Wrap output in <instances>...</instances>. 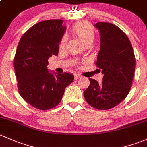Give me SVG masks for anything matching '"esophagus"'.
<instances>
[{"label":"esophagus","instance_id":"34e87169","mask_svg":"<svg viewBox=\"0 0 147 147\" xmlns=\"http://www.w3.org/2000/svg\"><path fill=\"white\" fill-rule=\"evenodd\" d=\"M82 78V76L79 75V74H76V75L74 76V78H75L76 80L79 79V78Z\"/></svg>","mask_w":147,"mask_h":147}]
</instances>
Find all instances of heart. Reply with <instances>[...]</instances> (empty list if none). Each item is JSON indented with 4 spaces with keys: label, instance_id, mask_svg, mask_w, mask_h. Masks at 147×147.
Instances as JSON below:
<instances>
[{
    "label": "heart",
    "instance_id": "b5f03b06",
    "mask_svg": "<svg viewBox=\"0 0 147 147\" xmlns=\"http://www.w3.org/2000/svg\"><path fill=\"white\" fill-rule=\"evenodd\" d=\"M74 34L78 36L84 44L93 42L94 38V31L92 26L86 22H80L74 24L71 28ZM67 42V37L65 36L61 38L59 47L63 48Z\"/></svg>",
    "mask_w": 147,
    "mask_h": 147
}]
</instances>
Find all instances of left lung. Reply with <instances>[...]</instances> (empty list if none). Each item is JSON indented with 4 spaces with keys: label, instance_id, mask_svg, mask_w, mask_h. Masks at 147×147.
<instances>
[{
    "label": "left lung",
    "instance_id": "left-lung-1",
    "mask_svg": "<svg viewBox=\"0 0 147 147\" xmlns=\"http://www.w3.org/2000/svg\"><path fill=\"white\" fill-rule=\"evenodd\" d=\"M94 26L99 31L101 40L95 64L102 70L104 76L99 83L89 78L90 83L83 94L92 107L107 110L121 103L130 92L135 57L130 40L117 26L97 22Z\"/></svg>",
    "mask_w": 147,
    "mask_h": 147
}]
</instances>
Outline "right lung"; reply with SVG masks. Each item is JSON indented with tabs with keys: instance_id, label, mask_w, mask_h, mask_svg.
<instances>
[{
	"instance_id": "obj_1",
	"label": "right lung",
	"mask_w": 147,
	"mask_h": 147,
	"mask_svg": "<svg viewBox=\"0 0 147 147\" xmlns=\"http://www.w3.org/2000/svg\"><path fill=\"white\" fill-rule=\"evenodd\" d=\"M61 20L36 24L22 36L14 59L19 93L29 105L48 110L60 103L66 87L74 76L69 73H50L48 58L57 55L66 26Z\"/></svg>"
}]
</instances>
